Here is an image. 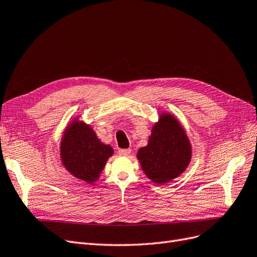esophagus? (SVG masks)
<instances>
[{
    "label": "esophagus",
    "mask_w": 257,
    "mask_h": 257,
    "mask_svg": "<svg viewBox=\"0 0 257 257\" xmlns=\"http://www.w3.org/2000/svg\"><path fill=\"white\" fill-rule=\"evenodd\" d=\"M130 153H131L130 148H125V150H119V151H118V154H119L120 156H129Z\"/></svg>",
    "instance_id": "obj_1"
}]
</instances>
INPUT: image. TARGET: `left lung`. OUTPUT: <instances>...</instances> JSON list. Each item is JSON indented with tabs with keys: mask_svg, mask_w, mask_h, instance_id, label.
Here are the masks:
<instances>
[{
	"mask_svg": "<svg viewBox=\"0 0 257 257\" xmlns=\"http://www.w3.org/2000/svg\"><path fill=\"white\" fill-rule=\"evenodd\" d=\"M191 153L185 130L175 117L165 113L155 123L147 146L140 148L137 157L153 183L165 184L187 169Z\"/></svg>",
	"mask_w": 257,
	"mask_h": 257,
	"instance_id": "left-lung-1",
	"label": "left lung"
}]
</instances>
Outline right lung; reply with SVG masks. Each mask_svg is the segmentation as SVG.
Returning a JSON list of instances; mask_svg holds the SVG:
<instances>
[{
    "mask_svg": "<svg viewBox=\"0 0 257 257\" xmlns=\"http://www.w3.org/2000/svg\"><path fill=\"white\" fill-rule=\"evenodd\" d=\"M113 148L100 142L89 125L74 121L66 130L61 143V159L74 177L93 184L100 175Z\"/></svg>",
    "mask_w": 257,
    "mask_h": 257,
    "instance_id": "add662e5",
    "label": "right lung"
}]
</instances>
